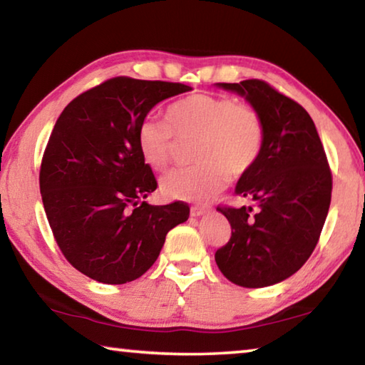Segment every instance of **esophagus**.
<instances>
[{"label":"esophagus","mask_w":365,"mask_h":365,"mask_svg":"<svg viewBox=\"0 0 365 365\" xmlns=\"http://www.w3.org/2000/svg\"><path fill=\"white\" fill-rule=\"evenodd\" d=\"M206 212H207V207H205V206H191V209H190V214L193 215V217H200V215L206 214Z\"/></svg>","instance_id":"obj_1"}]
</instances>
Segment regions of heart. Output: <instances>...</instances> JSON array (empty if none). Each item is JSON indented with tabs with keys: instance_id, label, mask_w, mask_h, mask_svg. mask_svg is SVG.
Masks as SVG:
<instances>
[{
	"instance_id": "b5f03b06",
	"label": "heart",
	"mask_w": 365,
	"mask_h": 365,
	"mask_svg": "<svg viewBox=\"0 0 365 365\" xmlns=\"http://www.w3.org/2000/svg\"><path fill=\"white\" fill-rule=\"evenodd\" d=\"M195 163L163 178L170 197L206 201L220 193L232 178H242L255 168L264 146V122L248 103L225 95L197 93L172 103L165 117H145L137 141L145 163L165 169L178 140H191Z\"/></svg>"
}]
</instances>
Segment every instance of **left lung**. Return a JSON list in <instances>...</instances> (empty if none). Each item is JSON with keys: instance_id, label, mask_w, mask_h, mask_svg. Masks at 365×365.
<instances>
[{"instance_id": "1", "label": "left lung", "mask_w": 365, "mask_h": 365, "mask_svg": "<svg viewBox=\"0 0 365 365\" xmlns=\"http://www.w3.org/2000/svg\"><path fill=\"white\" fill-rule=\"evenodd\" d=\"M219 86L257 109L264 146L237 185V195L252 206H217L230 222L232 237L215 251V262L240 287H269L298 272L316 250L331 201V170L316 125L299 103L257 78Z\"/></svg>"}]
</instances>
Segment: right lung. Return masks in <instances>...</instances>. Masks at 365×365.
I'll return each instance as SVG.
<instances>
[{
  "mask_svg": "<svg viewBox=\"0 0 365 365\" xmlns=\"http://www.w3.org/2000/svg\"><path fill=\"white\" fill-rule=\"evenodd\" d=\"M188 85L113 77L67 104L40 165V193L61 252L83 275L122 285L156 261L165 235L188 219L187 202L151 206L158 188L137 130L165 98Z\"/></svg>",
  "mask_w": 365,
  "mask_h": 365,
  "instance_id": "obj_1",
  "label": "right lung"
}]
</instances>
